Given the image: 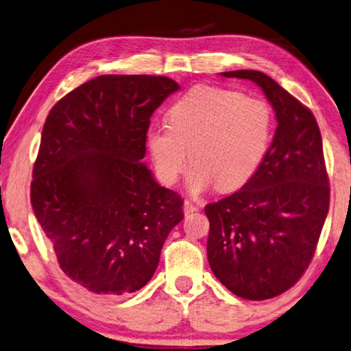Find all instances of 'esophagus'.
Masks as SVG:
<instances>
[{"label": "esophagus", "instance_id": "1", "mask_svg": "<svg viewBox=\"0 0 351 351\" xmlns=\"http://www.w3.org/2000/svg\"><path fill=\"white\" fill-rule=\"evenodd\" d=\"M199 208L196 206L195 202H192V201H189V199H186L184 201V213L186 215H190V213H193V212H196V210Z\"/></svg>", "mask_w": 351, "mask_h": 351}]
</instances>
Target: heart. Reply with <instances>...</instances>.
<instances>
[{
	"instance_id": "1",
	"label": "heart",
	"mask_w": 351,
	"mask_h": 351,
	"mask_svg": "<svg viewBox=\"0 0 351 351\" xmlns=\"http://www.w3.org/2000/svg\"><path fill=\"white\" fill-rule=\"evenodd\" d=\"M273 110L265 99L218 86H197L170 107L167 125L147 132V149L164 184L187 167L189 187L201 193L216 184L237 190L252 180L270 147Z\"/></svg>"
}]
</instances>
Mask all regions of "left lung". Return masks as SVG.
Listing matches in <instances>:
<instances>
[{
  "label": "left lung",
  "instance_id": "1",
  "mask_svg": "<svg viewBox=\"0 0 351 351\" xmlns=\"http://www.w3.org/2000/svg\"><path fill=\"white\" fill-rule=\"evenodd\" d=\"M263 88L278 127L263 165L238 192L206 206L207 258L233 295L264 301L295 285L316 252L330 206L322 138L313 113L258 70L221 73Z\"/></svg>",
  "mask_w": 351,
  "mask_h": 351
}]
</instances>
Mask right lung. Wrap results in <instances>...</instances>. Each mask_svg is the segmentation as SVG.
Listing matches in <instances>:
<instances>
[{
    "instance_id": "right-lung-1",
    "label": "right lung",
    "mask_w": 351,
    "mask_h": 351,
    "mask_svg": "<svg viewBox=\"0 0 351 351\" xmlns=\"http://www.w3.org/2000/svg\"><path fill=\"white\" fill-rule=\"evenodd\" d=\"M180 86L167 76L103 75L56 103L30 184L34 213L61 270L95 295L147 284L184 199L147 165L150 117Z\"/></svg>"
}]
</instances>
